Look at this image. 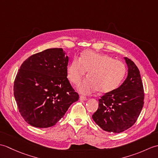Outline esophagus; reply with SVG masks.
Returning <instances> with one entry per match:
<instances>
[{
	"instance_id": "34e87169",
	"label": "esophagus",
	"mask_w": 158,
	"mask_h": 158,
	"mask_svg": "<svg viewBox=\"0 0 158 158\" xmlns=\"http://www.w3.org/2000/svg\"><path fill=\"white\" fill-rule=\"evenodd\" d=\"M79 98H80V100H86L87 99H88V98H87L85 96H83V95L80 96Z\"/></svg>"
}]
</instances>
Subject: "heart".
<instances>
[{
	"mask_svg": "<svg viewBox=\"0 0 158 158\" xmlns=\"http://www.w3.org/2000/svg\"><path fill=\"white\" fill-rule=\"evenodd\" d=\"M87 71L88 77L79 86V91L85 94L96 91L107 94L118 88L126 76V68L111 56L88 50L82 53L80 58L74 57L66 68L67 76L76 85Z\"/></svg>",
	"mask_w": 158,
	"mask_h": 158,
	"instance_id": "obj_1",
	"label": "heart"
}]
</instances>
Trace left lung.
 Returning <instances> with one entry per match:
<instances>
[{
  "label": "left lung",
  "mask_w": 158,
  "mask_h": 158,
  "mask_svg": "<svg viewBox=\"0 0 158 158\" xmlns=\"http://www.w3.org/2000/svg\"><path fill=\"white\" fill-rule=\"evenodd\" d=\"M127 78L118 88L99 99L98 109L92 117L97 125L109 132L120 133L136 122L144 105V89L138 67L125 58Z\"/></svg>",
  "instance_id": "left-lung-1"
}]
</instances>
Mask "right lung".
Listing matches in <instances>:
<instances>
[{
    "label": "right lung",
    "instance_id": "right-lung-1",
    "mask_svg": "<svg viewBox=\"0 0 158 158\" xmlns=\"http://www.w3.org/2000/svg\"><path fill=\"white\" fill-rule=\"evenodd\" d=\"M68 62L62 48H52L30 56L20 66L13 91L19 112L30 125L54 126L79 100L66 77Z\"/></svg>",
    "mask_w": 158,
    "mask_h": 158
}]
</instances>
